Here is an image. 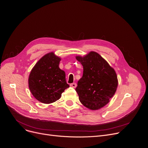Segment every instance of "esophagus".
Wrapping results in <instances>:
<instances>
[{"label":"esophagus","mask_w":148,"mask_h":148,"mask_svg":"<svg viewBox=\"0 0 148 148\" xmlns=\"http://www.w3.org/2000/svg\"><path fill=\"white\" fill-rule=\"evenodd\" d=\"M70 86L72 87L73 88H75L77 87V84L76 83L74 82V83H72V84H70Z\"/></svg>","instance_id":"esophagus-1"}]
</instances>
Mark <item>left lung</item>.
<instances>
[{"label": "left lung", "instance_id": "obj_1", "mask_svg": "<svg viewBox=\"0 0 148 148\" xmlns=\"http://www.w3.org/2000/svg\"><path fill=\"white\" fill-rule=\"evenodd\" d=\"M83 66V75L75 91L81 103L91 110L107 105L118 87L116 74L98 53L91 51L86 56H76Z\"/></svg>", "mask_w": 148, "mask_h": 148}]
</instances>
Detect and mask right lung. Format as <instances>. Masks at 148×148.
<instances>
[{
    "mask_svg": "<svg viewBox=\"0 0 148 148\" xmlns=\"http://www.w3.org/2000/svg\"><path fill=\"white\" fill-rule=\"evenodd\" d=\"M61 58L51 52L41 57L32 69L29 77V87L33 97L44 103L59 99L70 86L65 72L59 68Z\"/></svg>",
    "mask_w": 148,
    "mask_h": 148,
    "instance_id": "add662e5",
    "label": "right lung"
}]
</instances>
